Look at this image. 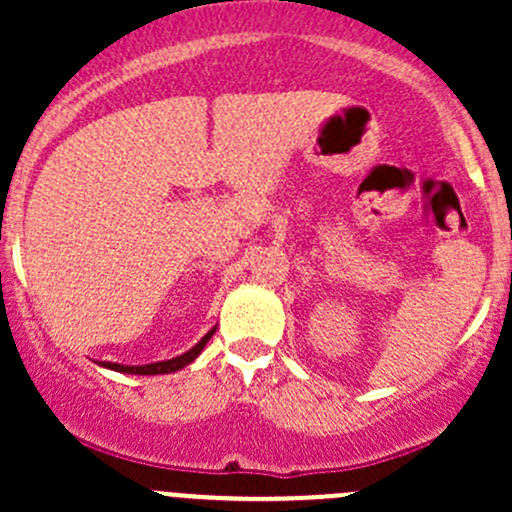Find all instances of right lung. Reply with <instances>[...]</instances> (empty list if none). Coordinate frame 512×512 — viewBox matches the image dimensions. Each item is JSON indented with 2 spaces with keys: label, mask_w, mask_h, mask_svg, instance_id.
I'll return each mask as SVG.
<instances>
[{
  "label": "right lung",
  "mask_w": 512,
  "mask_h": 512,
  "mask_svg": "<svg viewBox=\"0 0 512 512\" xmlns=\"http://www.w3.org/2000/svg\"><path fill=\"white\" fill-rule=\"evenodd\" d=\"M213 334H215V329H213V332L205 334V337L200 339V342L195 344V347L190 349V352H185V354L175 356V359H168V361H156V364H146V366H123V364H111V361H106V364H103V366H108V369H116V371H126V374H143V376H153V374H170V371H178V369H183V366H188L190 361L195 359V356H198L200 352H203L205 344H208V339L213 337Z\"/></svg>",
  "instance_id": "right-lung-1"
}]
</instances>
